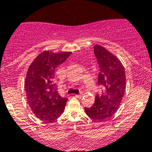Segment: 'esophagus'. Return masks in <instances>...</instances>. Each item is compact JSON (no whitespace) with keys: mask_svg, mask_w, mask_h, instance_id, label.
Returning <instances> with one entry per match:
<instances>
[{"mask_svg":"<svg viewBox=\"0 0 152 152\" xmlns=\"http://www.w3.org/2000/svg\"><path fill=\"white\" fill-rule=\"evenodd\" d=\"M75 96L77 98H81L83 96V94H77V95H75Z\"/></svg>","mask_w":152,"mask_h":152,"instance_id":"esophagus-1","label":"esophagus"}]
</instances>
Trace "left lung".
<instances>
[{
	"mask_svg": "<svg viewBox=\"0 0 152 152\" xmlns=\"http://www.w3.org/2000/svg\"><path fill=\"white\" fill-rule=\"evenodd\" d=\"M94 52L100 68L98 85L104 90L96 94L94 104L84 110L91 119L102 122L111 117L120 106L126 91V72L119 58L104 47L95 45Z\"/></svg>",
	"mask_w": 152,
	"mask_h": 152,
	"instance_id": "obj_1",
	"label": "left lung"
}]
</instances>
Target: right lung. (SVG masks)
I'll return each mask as SVG.
<instances>
[{
  "label": "right lung",
  "mask_w": 152,
  "mask_h": 152,
  "mask_svg": "<svg viewBox=\"0 0 152 152\" xmlns=\"http://www.w3.org/2000/svg\"><path fill=\"white\" fill-rule=\"evenodd\" d=\"M71 54L70 52L54 53L44 51L28 68L24 82L27 101L35 116L42 121H53L64 111L68 98L58 93L55 72Z\"/></svg>",
  "instance_id": "add662e5"
}]
</instances>
